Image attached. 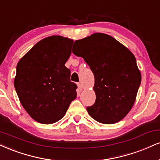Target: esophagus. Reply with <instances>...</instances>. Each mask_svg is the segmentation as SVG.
<instances>
[{
    "label": "esophagus",
    "mask_w": 160,
    "mask_h": 160,
    "mask_svg": "<svg viewBox=\"0 0 160 160\" xmlns=\"http://www.w3.org/2000/svg\"><path fill=\"white\" fill-rule=\"evenodd\" d=\"M78 86L79 90H80V92H82V84H81V83H78Z\"/></svg>",
    "instance_id": "esophagus-1"
}]
</instances>
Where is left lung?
Wrapping results in <instances>:
<instances>
[{
    "instance_id": "1",
    "label": "left lung",
    "mask_w": 160,
    "mask_h": 160,
    "mask_svg": "<svg viewBox=\"0 0 160 160\" xmlns=\"http://www.w3.org/2000/svg\"><path fill=\"white\" fill-rule=\"evenodd\" d=\"M72 52L84 59L95 76L96 100L86 109L88 114L103 124L120 122L132 109L141 83L135 56L115 38L101 32L75 41Z\"/></svg>"
}]
</instances>
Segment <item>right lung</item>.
I'll use <instances>...</instances> for the list:
<instances>
[{
  "label": "right lung",
  "mask_w": 160,
  "mask_h": 160,
  "mask_svg": "<svg viewBox=\"0 0 160 160\" xmlns=\"http://www.w3.org/2000/svg\"><path fill=\"white\" fill-rule=\"evenodd\" d=\"M73 39L46 37L18 61L14 86L27 112L38 123L58 122L77 98V85L65 66L72 53Z\"/></svg>",
  "instance_id": "add662e5"
}]
</instances>
